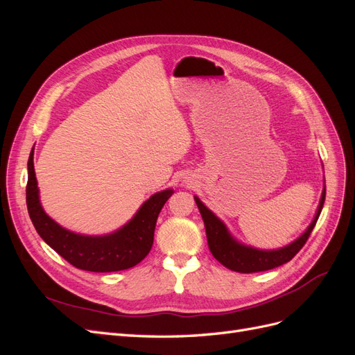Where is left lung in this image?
<instances>
[{"label": "left lung", "mask_w": 355, "mask_h": 355, "mask_svg": "<svg viewBox=\"0 0 355 355\" xmlns=\"http://www.w3.org/2000/svg\"><path fill=\"white\" fill-rule=\"evenodd\" d=\"M324 198H326V187L323 188V192H321V198H320L315 216L302 235H299L295 241H292L284 247H280V249L265 250V249H256V247L240 243L230 232L227 225H225L207 206H204V202L198 197H194L198 210L201 213V218L204 220V227H206L209 249L214 256V259L219 261L223 266H227L231 271L244 272V274L268 271L283 263H287L288 261H292L295 254L302 249L304 244L306 243L311 231L314 230L321 213V209H323Z\"/></svg>", "instance_id": "1"}]
</instances>
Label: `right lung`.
<instances>
[{
  "label": "right lung",
  "mask_w": 355,
  "mask_h": 355,
  "mask_svg": "<svg viewBox=\"0 0 355 355\" xmlns=\"http://www.w3.org/2000/svg\"><path fill=\"white\" fill-rule=\"evenodd\" d=\"M173 192L168 188L151 196L130 220L111 234L84 235L63 228L42 209L34 170V148L28 159L26 206L32 223L53 250L84 271H123L144 261L154 243L158 214Z\"/></svg>",
  "instance_id": "right-lung-1"
}]
</instances>
